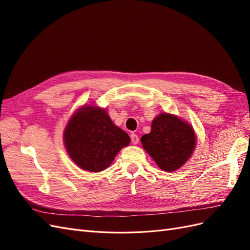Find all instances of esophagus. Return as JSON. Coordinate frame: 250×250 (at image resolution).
I'll use <instances>...</instances> for the list:
<instances>
[{
    "instance_id": "obj_1",
    "label": "esophagus",
    "mask_w": 250,
    "mask_h": 250,
    "mask_svg": "<svg viewBox=\"0 0 250 250\" xmlns=\"http://www.w3.org/2000/svg\"><path fill=\"white\" fill-rule=\"evenodd\" d=\"M130 139H131V143L133 144V145H137V144L139 143V137L134 132H132L130 134Z\"/></svg>"
}]
</instances>
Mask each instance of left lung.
Wrapping results in <instances>:
<instances>
[{"mask_svg": "<svg viewBox=\"0 0 250 250\" xmlns=\"http://www.w3.org/2000/svg\"><path fill=\"white\" fill-rule=\"evenodd\" d=\"M141 142L158 167L172 172L190 158L196 138L188 123L169 113H161L153 120L150 133L144 134Z\"/></svg>", "mask_w": 250, "mask_h": 250, "instance_id": "obj_1", "label": "left lung"}]
</instances>
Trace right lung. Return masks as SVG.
I'll list each match as a JSON object with an SVG mask.
<instances>
[{"label": "right lung", "mask_w": 250, "mask_h": 250, "mask_svg": "<svg viewBox=\"0 0 250 250\" xmlns=\"http://www.w3.org/2000/svg\"><path fill=\"white\" fill-rule=\"evenodd\" d=\"M130 143L128 134L111 122L105 109L87 106L71 118L64 130V144L81 169L100 172L109 167L119 151Z\"/></svg>", "instance_id": "add662e5"}]
</instances>
